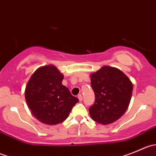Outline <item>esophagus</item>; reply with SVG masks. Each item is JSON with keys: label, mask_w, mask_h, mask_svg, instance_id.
I'll return each instance as SVG.
<instances>
[{"label": "esophagus", "mask_w": 156, "mask_h": 156, "mask_svg": "<svg viewBox=\"0 0 156 156\" xmlns=\"http://www.w3.org/2000/svg\"><path fill=\"white\" fill-rule=\"evenodd\" d=\"M78 100H79V101H82L83 100V97L81 94H79V95L78 96Z\"/></svg>", "instance_id": "34e87169"}]
</instances>
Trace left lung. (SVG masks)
<instances>
[{"label": "left lung", "instance_id": "left-lung-1", "mask_svg": "<svg viewBox=\"0 0 156 156\" xmlns=\"http://www.w3.org/2000/svg\"><path fill=\"white\" fill-rule=\"evenodd\" d=\"M95 102L89 108L94 121L103 125L120 119L130 104L133 84L119 69L103 66L90 75Z\"/></svg>", "mask_w": 156, "mask_h": 156}]
</instances>
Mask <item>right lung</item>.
<instances>
[{"mask_svg":"<svg viewBox=\"0 0 156 156\" xmlns=\"http://www.w3.org/2000/svg\"><path fill=\"white\" fill-rule=\"evenodd\" d=\"M63 75L53 65L40 67L28 81L25 97L31 114L46 125H57L68 118L78 99L62 85Z\"/></svg>","mask_w":156,"mask_h":156,"instance_id":"right-lung-1","label":"right lung"}]
</instances>
